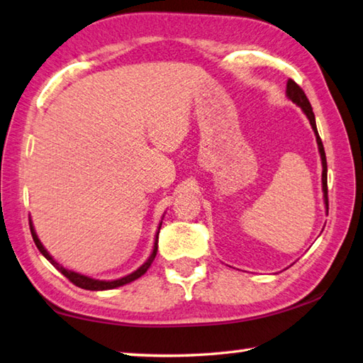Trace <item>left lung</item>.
Wrapping results in <instances>:
<instances>
[{
	"label": "left lung",
	"mask_w": 363,
	"mask_h": 363,
	"mask_svg": "<svg viewBox=\"0 0 363 363\" xmlns=\"http://www.w3.org/2000/svg\"><path fill=\"white\" fill-rule=\"evenodd\" d=\"M286 94H288V98L296 102L298 107H302L303 113L306 115V118L310 120V125L313 128L314 134H316V142H318V148H319V153H320V160H323V191H324V202H325V210L327 213H329V199H327V160H325V152H324V145H323V140H320L319 134H318V128H316V120H314V113H313V108L308 98H306L305 91L300 88L296 82L292 79L288 80V85H286Z\"/></svg>",
	"instance_id": "1"
}]
</instances>
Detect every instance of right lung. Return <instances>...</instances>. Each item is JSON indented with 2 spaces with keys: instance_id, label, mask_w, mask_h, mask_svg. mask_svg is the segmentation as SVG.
<instances>
[{
  "instance_id": "1",
  "label": "right lung",
  "mask_w": 363,
  "mask_h": 363,
  "mask_svg": "<svg viewBox=\"0 0 363 363\" xmlns=\"http://www.w3.org/2000/svg\"><path fill=\"white\" fill-rule=\"evenodd\" d=\"M160 228H161V225H160ZM30 230H31L33 240H34V243H36V246H38V250H39L40 252H43V256L47 259V261H49L58 272L63 273V275H65L67 279H69L71 283H74L75 286H79V288L86 289V291H107V289L118 288V286H123V284H128V283L134 281V279L140 278V277L143 275V273H145V272L150 269V265H152V262L155 261V257H156V251H158V235H160V232H158V234H156V238H155V246H153L152 256H150V257L147 259V262H143L138 270L133 272V273H129V275L123 277V278H120V279H113V281H101V279H93V278H90V277L80 275V273H77V272H72V270L65 269L63 265L55 261V259L49 255V252H47V250L43 246V243H40V240H39L38 235H36V232H34L31 220H30Z\"/></svg>"
}]
</instances>
